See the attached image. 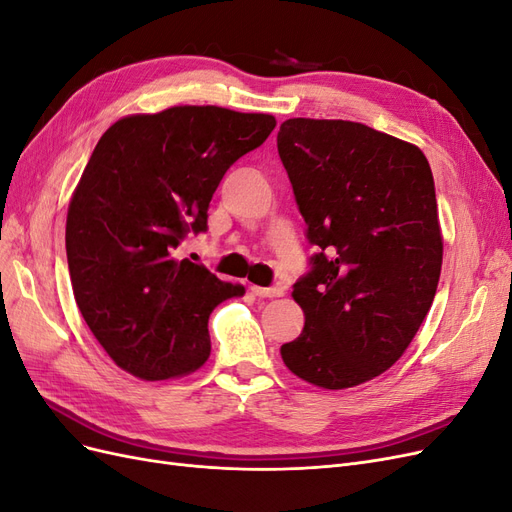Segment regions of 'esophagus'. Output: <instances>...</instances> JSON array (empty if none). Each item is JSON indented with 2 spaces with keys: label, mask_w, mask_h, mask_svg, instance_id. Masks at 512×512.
I'll use <instances>...</instances> for the list:
<instances>
[{
  "label": "esophagus",
  "mask_w": 512,
  "mask_h": 512,
  "mask_svg": "<svg viewBox=\"0 0 512 512\" xmlns=\"http://www.w3.org/2000/svg\"><path fill=\"white\" fill-rule=\"evenodd\" d=\"M252 294H256V297H262V299H273V297H282L284 290L280 286H271V288H262V286H250Z\"/></svg>",
  "instance_id": "1"
}]
</instances>
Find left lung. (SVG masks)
<instances>
[{
  "mask_svg": "<svg viewBox=\"0 0 512 512\" xmlns=\"http://www.w3.org/2000/svg\"><path fill=\"white\" fill-rule=\"evenodd\" d=\"M277 151L318 245L292 290L303 331L282 359L320 389H350L406 352L436 297L442 232L431 168L416 145L342 119H288Z\"/></svg>",
  "mask_w": 512,
  "mask_h": 512,
  "instance_id": "left-lung-1",
  "label": "left lung"
}]
</instances>
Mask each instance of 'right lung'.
Masks as SVG:
<instances>
[{"mask_svg":"<svg viewBox=\"0 0 512 512\" xmlns=\"http://www.w3.org/2000/svg\"><path fill=\"white\" fill-rule=\"evenodd\" d=\"M273 128L265 113L173 106L102 134L70 200L66 254L87 327L128 374L181 378L209 359L211 312L245 288L175 250L207 230L224 173Z\"/></svg>","mask_w":512,"mask_h":512,"instance_id":"1","label":"right lung"}]
</instances>
